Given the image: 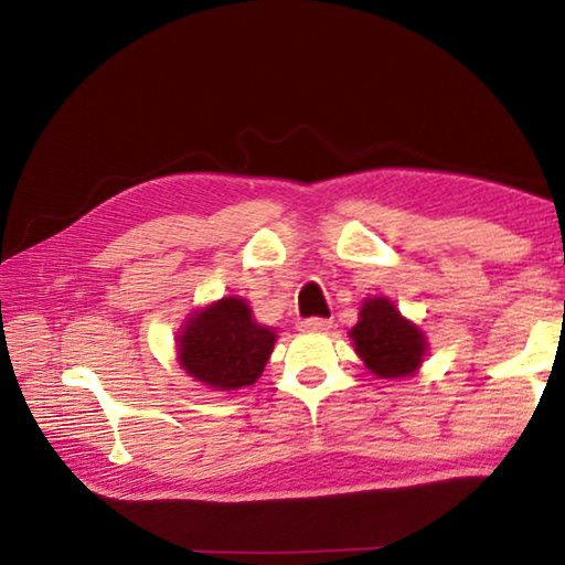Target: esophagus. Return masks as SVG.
I'll return each instance as SVG.
<instances>
[{
  "instance_id": "esophagus-1",
  "label": "esophagus",
  "mask_w": 565,
  "mask_h": 565,
  "mask_svg": "<svg viewBox=\"0 0 565 565\" xmlns=\"http://www.w3.org/2000/svg\"><path fill=\"white\" fill-rule=\"evenodd\" d=\"M299 329L301 331H329L331 329V319H319V317L303 319V321H299Z\"/></svg>"
}]
</instances>
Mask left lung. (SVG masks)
Instances as JSON below:
<instances>
[{
  "label": "left lung",
  "mask_w": 565,
  "mask_h": 565,
  "mask_svg": "<svg viewBox=\"0 0 565 565\" xmlns=\"http://www.w3.org/2000/svg\"><path fill=\"white\" fill-rule=\"evenodd\" d=\"M349 337L366 369L381 379L416 374L428 349L416 323L401 317V311L384 296L363 301L359 323Z\"/></svg>",
  "instance_id": "8db88e82"
}]
</instances>
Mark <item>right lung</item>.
I'll list each match as a JSON object with an SVG mask.
<instances>
[{
    "label": "right lung",
    "instance_id": "right-lung-1",
    "mask_svg": "<svg viewBox=\"0 0 565 565\" xmlns=\"http://www.w3.org/2000/svg\"><path fill=\"white\" fill-rule=\"evenodd\" d=\"M179 363L189 376L216 391L256 384L274 351L276 333L252 319L244 299L224 296L189 317L177 337Z\"/></svg>",
    "mask_w": 565,
    "mask_h": 565
}]
</instances>
